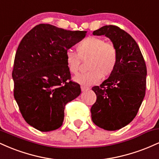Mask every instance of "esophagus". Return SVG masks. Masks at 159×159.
Returning a JSON list of instances; mask_svg holds the SVG:
<instances>
[{"label": "esophagus", "instance_id": "esophagus-1", "mask_svg": "<svg viewBox=\"0 0 159 159\" xmlns=\"http://www.w3.org/2000/svg\"><path fill=\"white\" fill-rule=\"evenodd\" d=\"M81 88L82 91H86V90H89V89H90L88 87H86V86H81Z\"/></svg>", "mask_w": 159, "mask_h": 159}]
</instances>
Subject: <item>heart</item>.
<instances>
[{
  "instance_id": "b5f03b06",
  "label": "heart",
  "mask_w": 159,
  "mask_h": 159,
  "mask_svg": "<svg viewBox=\"0 0 159 159\" xmlns=\"http://www.w3.org/2000/svg\"><path fill=\"white\" fill-rule=\"evenodd\" d=\"M77 53L69 50L66 52V62L69 72L76 75L79 72L81 61H87L85 73L78 75L75 81L84 85L98 83L102 78L113 74L118 63V50L116 45L96 36H88L76 47Z\"/></svg>"
}]
</instances>
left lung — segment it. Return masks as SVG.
Listing matches in <instances>:
<instances>
[{"label": "left lung", "instance_id": "obj_1", "mask_svg": "<svg viewBox=\"0 0 159 159\" xmlns=\"http://www.w3.org/2000/svg\"><path fill=\"white\" fill-rule=\"evenodd\" d=\"M93 35H105L118 50V63L112 75L92 88L96 101L91 107L93 122L107 131L122 129L134 120L146 93L147 66L139 46L119 27L105 25Z\"/></svg>", "mask_w": 159, "mask_h": 159}]
</instances>
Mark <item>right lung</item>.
Wrapping results in <instances>:
<instances>
[{
    "label": "right lung",
    "mask_w": 159,
    "mask_h": 159,
    "mask_svg": "<svg viewBox=\"0 0 159 159\" xmlns=\"http://www.w3.org/2000/svg\"><path fill=\"white\" fill-rule=\"evenodd\" d=\"M86 33L40 24L18 47L12 72L14 98L25 121L37 130L59 129L66 105L81 94L80 85L71 80L66 52Z\"/></svg>",
    "instance_id": "1"
}]
</instances>
